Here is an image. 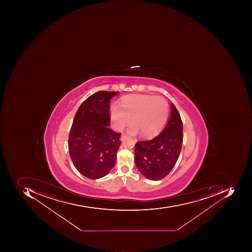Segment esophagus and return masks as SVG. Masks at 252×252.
<instances>
[{
	"mask_svg": "<svg viewBox=\"0 0 252 252\" xmlns=\"http://www.w3.org/2000/svg\"><path fill=\"white\" fill-rule=\"evenodd\" d=\"M126 137L127 136L125 134H122V135H121V137H120V140H121V141H124V140L126 138Z\"/></svg>",
	"mask_w": 252,
	"mask_h": 252,
	"instance_id": "34e87169",
	"label": "esophagus"
}]
</instances>
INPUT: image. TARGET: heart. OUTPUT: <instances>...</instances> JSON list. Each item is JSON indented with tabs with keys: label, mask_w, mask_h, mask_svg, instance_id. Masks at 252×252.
Here are the masks:
<instances>
[{
	"label": "heart",
	"mask_w": 252,
	"mask_h": 252,
	"mask_svg": "<svg viewBox=\"0 0 252 252\" xmlns=\"http://www.w3.org/2000/svg\"><path fill=\"white\" fill-rule=\"evenodd\" d=\"M167 101L159 96L130 94L121 100L120 106L114 105L110 111L113 125L121 129L131 118L132 124L128 132L135 135L138 131L142 136L148 137L159 132L167 120Z\"/></svg>",
	"instance_id": "heart-1"
}]
</instances>
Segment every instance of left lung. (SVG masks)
I'll return each mask as SVG.
<instances>
[{"label": "left lung", "instance_id": "obj_1", "mask_svg": "<svg viewBox=\"0 0 252 252\" xmlns=\"http://www.w3.org/2000/svg\"><path fill=\"white\" fill-rule=\"evenodd\" d=\"M183 121L171 104V113L161 133L152 140L138 141L135 145V162L138 171L150 180H162L174 167L183 141Z\"/></svg>", "mask_w": 252, "mask_h": 252}]
</instances>
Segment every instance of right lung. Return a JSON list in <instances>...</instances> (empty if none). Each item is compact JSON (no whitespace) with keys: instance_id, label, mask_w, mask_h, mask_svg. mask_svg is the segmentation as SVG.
I'll use <instances>...</instances> for the list:
<instances>
[{"instance_id":"obj_1","label":"right lung","mask_w":252,"mask_h":252,"mask_svg":"<svg viewBox=\"0 0 252 252\" xmlns=\"http://www.w3.org/2000/svg\"><path fill=\"white\" fill-rule=\"evenodd\" d=\"M119 92L100 91L89 96L75 115L69 153L76 170L91 180L110 173L115 164L121 134L108 128L110 99Z\"/></svg>"}]
</instances>
